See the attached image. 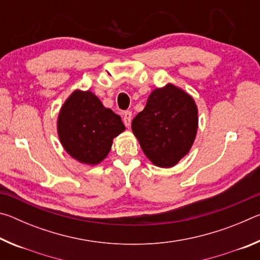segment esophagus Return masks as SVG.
I'll use <instances>...</instances> for the list:
<instances>
[{
  "instance_id": "esophagus-1",
  "label": "esophagus",
  "mask_w": 260,
  "mask_h": 260,
  "mask_svg": "<svg viewBox=\"0 0 260 260\" xmlns=\"http://www.w3.org/2000/svg\"><path fill=\"white\" fill-rule=\"evenodd\" d=\"M122 120H124V124L128 127L131 126L132 122V112L131 111H125L124 112V117H122Z\"/></svg>"
}]
</instances>
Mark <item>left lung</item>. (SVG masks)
<instances>
[{
  "instance_id": "8db88e82",
  "label": "left lung",
  "mask_w": 260,
  "mask_h": 260,
  "mask_svg": "<svg viewBox=\"0 0 260 260\" xmlns=\"http://www.w3.org/2000/svg\"><path fill=\"white\" fill-rule=\"evenodd\" d=\"M197 114L191 96L169 83L149 95L146 108L132 121V131L153 164L172 167L190 150L199 125Z\"/></svg>"
}]
</instances>
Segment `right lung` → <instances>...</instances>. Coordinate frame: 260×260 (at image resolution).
I'll return each instance as SVG.
<instances>
[{"instance_id": "add662e5", "label": "right lung", "mask_w": 260, "mask_h": 260, "mask_svg": "<svg viewBox=\"0 0 260 260\" xmlns=\"http://www.w3.org/2000/svg\"><path fill=\"white\" fill-rule=\"evenodd\" d=\"M57 131L60 143L70 156L83 164L102 161L112 140L125 131L121 118L91 91H73L60 109Z\"/></svg>"}]
</instances>
